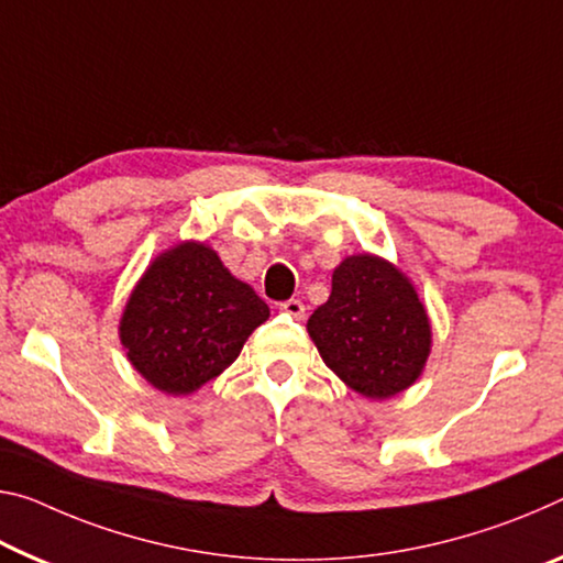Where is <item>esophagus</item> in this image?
I'll return each instance as SVG.
<instances>
[{"mask_svg": "<svg viewBox=\"0 0 563 563\" xmlns=\"http://www.w3.org/2000/svg\"><path fill=\"white\" fill-rule=\"evenodd\" d=\"M280 310H283L285 316H290V318H302V316H306V306H302V300H298V298L283 300L280 302Z\"/></svg>", "mask_w": 563, "mask_h": 563, "instance_id": "obj_1", "label": "esophagus"}]
</instances>
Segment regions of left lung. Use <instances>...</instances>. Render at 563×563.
Returning a JSON list of instances; mask_svg holds the SVG:
<instances>
[{
	"label": "left lung",
	"instance_id": "1",
	"mask_svg": "<svg viewBox=\"0 0 563 563\" xmlns=\"http://www.w3.org/2000/svg\"><path fill=\"white\" fill-rule=\"evenodd\" d=\"M308 333L338 378L365 398H388L421 376L431 325L413 285L376 255L335 267L333 290Z\"/></svg>",
	"mask_w": 563,
	"mask_h": 563
}]
</instances>
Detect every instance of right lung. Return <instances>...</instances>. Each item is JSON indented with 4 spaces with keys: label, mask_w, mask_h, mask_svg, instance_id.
<instances>
[{
    "label": "right lung",
    "mask_w": 563,
    "mask_h": 563,
    "mask_svg": "<svg viewBox=\"0 0 563 563\" xmlns=\"http://www.w3.org/2000/svg\"><path fill=\"white\" fill-rule=\"evenodd\" d=\"M271 310L220 263L216 250L183 243L147 267L124 308L128 358L157 390L185 396L220 376Z\"/></svg>",
    "instance_id": "obj_1"
}]
</instances>
